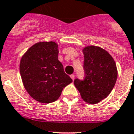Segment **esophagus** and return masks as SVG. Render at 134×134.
<instances>
[{
  "instance_id": "esophagus-1",
  "label": "esophagus",
  "mask_w": 134,
  "mask_h": 134,
  "mask_svg": "<svg viewBox=\"0 0 134 134\" xmlns=\"http://www.w3.org/2000/svg\"><path fill=\"white\" fill-rule=\"evenodd\" d=\"M70 77H71V79L72 80H74V79H75V76L74 75V74H71V75H70Z\"/></svg>"
}]
</instances>
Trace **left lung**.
I'll return each mask as SVG.
<instances>
[{"label":"left lung","mask_w":134,"mask_h":134,"mask_svg":"<svg viewBox=\"0 0 134 134\" xmlns=\"http://www.w3.org/2000/svg\"><path fill=\"white\" fill-rule=\"evenodd\" d=\"M83 80L76 79L74 86L88 104H97L110 93L118 77L116 64L106 50L89 46L83 49Z\"/></svg>","instance_id":"8db88e82"}]
</instances>
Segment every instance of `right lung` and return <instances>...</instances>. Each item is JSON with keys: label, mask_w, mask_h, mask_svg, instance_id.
<instances>
[{"label": "right lung", "mask_w": 134, "mask_h": 134, "mask_svg": "<svg viewBox=\"0 0 134 134\" xmlns=\"http://www.w3.org/2000/svg\"><path fill=\"white\" fill-rule=\"evenodd\" d=\"M58 45L54 42L36 43L22 56L20 74L28 93L34 99L48 104L56 101L72 79L58 60Z\"/></svg>", "instance_id": "right-lung-1"}]
</instances>
